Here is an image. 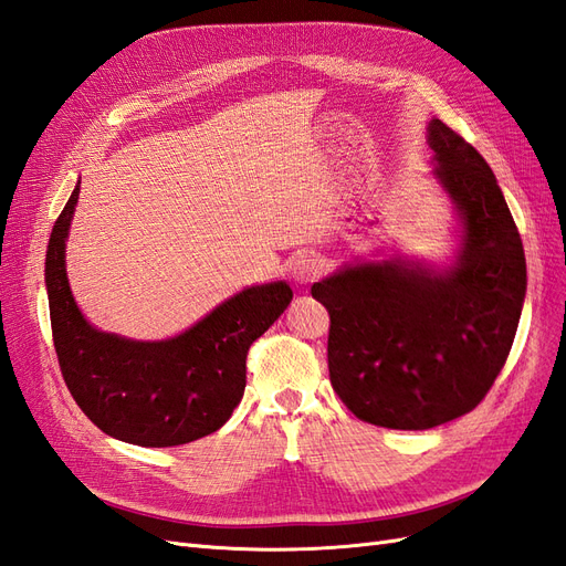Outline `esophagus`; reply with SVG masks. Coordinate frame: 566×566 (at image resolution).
<instances>
[{"label":"esophagus","mask_w":566,"mask_h":566,"mask_svg":"<svg viewBox=\"0 0 566 566\" xmlns=\"http://www.w3.org/2000/svg\"><path fill=\"white\" fill-rule=\"evenodd\" d=\"M321 271H323V262L316 254H300L297 260L290 264V276H293V281L300 285L314 283L321 276Z\"/></svg>","instance_id":"1"}]
</instances>
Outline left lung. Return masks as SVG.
I'll return each mask as SVG.
<instances>
[{"instance_id": "8db88e82", "label": "left lung", "mask_w": 566, "mask_h": 566, "mask_svg": "<svg viewBox=\"0 0 566 566\" xmlns=\"http://www.w3.org/2000/svg\"><path fill=\"white\" fill-rule=\"evenodd\" d=\"M427 144L460 214L458 262L356 264L312 285L331 314L333 389L358 420L389 430H430L476 408L507 361L526 295L522 238L491 167L441 119Z\"/></svg>"}]
</instances>
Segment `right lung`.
<instances>
[{
	"label": "right lung",
	"mask_w": 566,
	"mask_h": 566,
	"mask_svg": "<svg viewBox=\"0 0 566 566\" xmlns=\"http://www.w3.org/2000/svg\"><path fill=\"white\" fill-rule=\"evenodd\" d=\"M80 184L59 214L46 248L51 335L63 380L98 430L165 449L217 432L245 391V358L293 300L287 283L252 285L163 342L96 331L77 310L65 273V238Z\"/></svg>",
	"instance_id": "right-lung-1"
}]
</instances>
